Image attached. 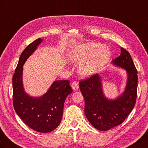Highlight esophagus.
I'll return each mask as SVG.
<instances>
[{"instance_id": "1", "label": "esophagus", "mask_w": 148, "mask_h": 148, "mask_svg": "<svg viewBox=\"0 0 148 148\" xmlns=\"http://www.w3.org/2000/svg\"><path fill=\"white\" fill-rule=\"evenodd\" d=\"M71 87H72V89L74 91L78 90L79 88V83L78 82H73L71 84Z\"/></svg>"}]
</instances>
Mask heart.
<instances>
[{
	"instance_id": "obj_1",
	"label": "heart",
	"mask_w": 148,
	"mask_h": 148,
	"mask_svg": "<svg viewBox=\"0 0 148 148\" xmlns=\"http://www.w3.org/2000/svg\"><path fill=\"white\" fill-rule=\"evenodd\" d=\"M110 57V51L106 45L96 42H86L78 46L71 53L70 60L82 62L78 71L84 77L95 74L104 66Z\"/></svg>"
}]
</instances>
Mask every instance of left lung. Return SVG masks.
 <instances>
[{
  "label": "left lung",
  "instance_id": "obj_1",
  "mask_svg": "<svg viewBox=\"0 0 148 148\" xmlns=\"http://www.w3.org/2000/svg\"><path fill=\"white\" fill-rule=\"evenodd\" d=\"M112 62L126 70L128 74L125 91L116 99L109 100L104 96L99 75H93L79 83L84 97L85 115L92 126L101 131L109 130L123 122L136 101L138 72L130 53L121 47L120 56Z\"/></svg>",
  "mask_w": 148,
  "mask_h": 148
}]
</instances>
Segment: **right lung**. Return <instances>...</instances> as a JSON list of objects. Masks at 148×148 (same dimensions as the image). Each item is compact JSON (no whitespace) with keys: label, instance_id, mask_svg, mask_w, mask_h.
I'll list each match as a JSON object with an SVG mask.
<instances>
[{"label":"right lung","instance_id":"add662e5","mask_svg":"<svg viewBox=\"0 0 148 148\" xmlns=\"http://www.w3.org/2000/svg\"><path fill=\"white\" fill-rule=\"evenodd\" d=\"M42 41L41 38L37 39L21 53L12 79L13 104L16 113L29 128L38 132L48 133L59 126L65 100L73 90L69 80H59L53 82L41 97H31L25 92L22 82L23 65Z\"/></svg>","mask_w":148,"mask_h":148}]
</instances>
